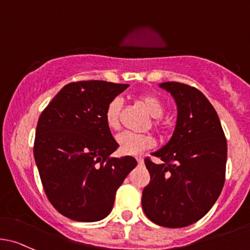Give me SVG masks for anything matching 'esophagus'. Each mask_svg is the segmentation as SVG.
Listing matches in <instances>:
<instances>
[{"label":"esophagus","instance_id":"34e87169","mask_svg":"<svg viewBox=\"0 0 250 250\" xmlns=\"http://www.w3.org/2000/svg\"><path fill=\"white\" fill-rule=\"evenodd\" d=\"M136 160H138L139 164H143V163H144V159L141 158V157H136Z\"/></svg>","mask_w":250,"mask_h":250}]
</instances>
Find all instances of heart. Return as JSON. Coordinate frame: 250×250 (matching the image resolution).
<instances>
[{"instance_id": "1", "label": "heart", "mask_w": 250, "mask_h": 250, "mask_svg": "<svg viewBox=\"0 0 250 250\" xmlns=\"http://www.w3.org/2000/svg\"><path fill=\"white\" fill-rule=\"evenodd\" d=\"M140 103L145 106L149 115L156 118V125H159V118L164 114V105L152 94H143L139 98ZM122 98L116 97L107 104L105 109V123L110 129L120 128V112L122 109ZM118 152L125 156H136L145 149L152 148L156 145V140L148 134H136L132 132H123L116 136Z\"/></svg>"}]
</instances>
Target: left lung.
Wrapping results in <instances>:
<instances>
[{"instance_id": "obj_1", "label": "left lung", "mask_w": 250, "mask_h": 250, "mask_svg": "<svg viewBox=\"0 0 250 250\" xmlns=\"http://www.w3.org/2000/svg\"><path fill=\"white\" fill-rule=\"evenodd\" d=\"M177 105L171 139L152 156L163 163L145 164L151 181L141 205L148 219L160 227L185 228L201 219L222 193L228 146L219 117L198 88L162 83Z\"/></svg>"}]
</instances>
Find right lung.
<instances>
[{
    "label": "right lung",
    "mask_w": 250,
    "mask_h": 250,
    "mask_svg": "<svg viewBox=\"0 0 250 250\" xmlns=\"http://www.w3.org/2000/svg\"><path fill=\"white\" fill-rule=\"evenodd\" d=\"M129 85L101 80L65 85L38 120L35 159L52 206L69 219L98 222L114 207L117 188L136 167L117 149L105 123L107 104Z\"/></svg>",
    "instance_id": "1"
}]
</instances>
